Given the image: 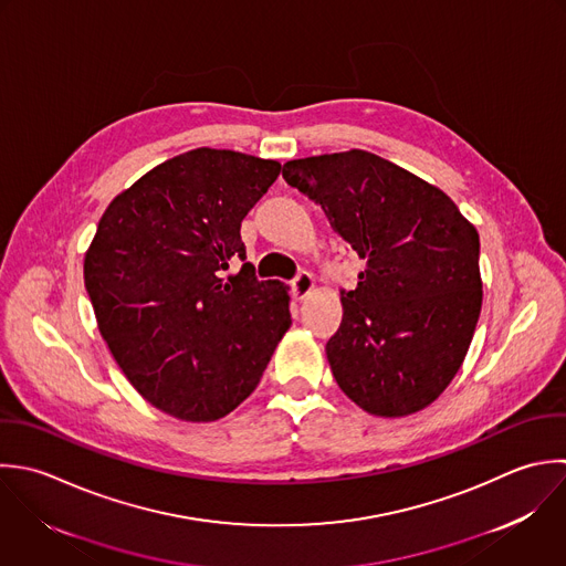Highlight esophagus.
Segmentation results:
<instances>
[{
  "label": "esophagus",
  "instance_id": "obj_1",
  "mask_svg": "<svg viewBox=\"0 0 566 566\" xmlns=\"http://www.w3.org/2000/svg\"><path fill=\"white\" fill-rule=\"evenodd\" d=\"M315 289V280L311 273H300L295 280H293V295L295 300H306Z\"/></svg>",
  "mask_w": 566,
  "mask_h": 566
}]
</instances>
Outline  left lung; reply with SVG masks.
Returning <instances> with one entry per match:
<instances>
[{
	"label": "left lung",
	"instance_id": "1",
	"mask_svg": "<svg viewBox=\"0 0 566 566\" xmlns=\"http://www.w3.org/2000/svg\"><path fill=\"white\" fill-rule=\"evenodd\" d=\"M366 260L326 344L337 386L375 417H408L450 386L483 304L476 227L439 187L364 149L284 163Z\"/></svg>",
	"mask_w": 566,
	"mask_h": 566
}]
</instances>
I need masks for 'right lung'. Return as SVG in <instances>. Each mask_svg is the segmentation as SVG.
I'll return each instance as SVG.
<instances>
[{"label":"right lung","mask_w":566,"mask_h":566,"mask_svg":"<svg viewBox=\"0 0 566 566\" xmlns=\"http://www.w3.org/2000/svg\"><path fill=\"white\" fill-rule=\"evenodd\" d=\"M277 160L198 147L120 191L85 251L98 333L136 392L160 412L209 423L260 384L291 326L289 289L260 282L240 224L280 176Z\"/></svg>","instance_id":"add662e5"}]
</instances>
